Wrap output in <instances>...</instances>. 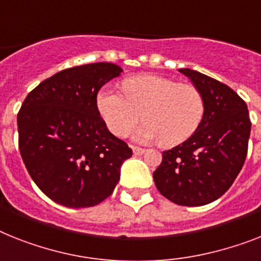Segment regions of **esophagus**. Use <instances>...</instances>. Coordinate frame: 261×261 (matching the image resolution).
I'll return each mask as SVG.
<instances>
[{"mask_svg": "<svg viewBox=\"0 0 261 261\" xmlns=\"http://www.w3.org/2000/svg\"><path fill=\"white\" fill-rule=\"evenodd\" d=\"M133 149V153L136 154V156H141V154L145 152V149L144 148H140V146H132Z\"/></svg>", "mask_w": 261, "mask_h": 261, "instance_id": "34e87169", "label": "esophagus"}]
</instances>
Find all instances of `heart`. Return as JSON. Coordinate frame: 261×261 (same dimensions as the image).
<instances>
[{"mask_svg":"<svg viewBox=\"0 0 261 261\" xmlns=\"http://www.w3.org/2000/svg\"><path fill=\"white\" fill-rule=\"evenodd\" d=\"M122 89L125 96L101 88L96 97L101 117L116 136L128 135L143 116L145 124L136 130V140L174 146L188 140L203 121L205 102L195 85L144 74L126 79Z\"/></svg>","mask_w":261,"mask_h":261,"instance_id":"1","label":"heart"}]
</instances>
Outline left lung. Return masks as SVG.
Here are the masks:
<instances>
[{
	"label": "left lung",
	"mask_w": 261,
	"mask_h": 261,
	"mask_svg": "<svg viewBox=\"0 0 261 261\" xmlns=\"http://www.w3.org/2000/svg\"><path fill=\"white\" fill-rule=\"evenodd\" d=\"M180 72L201 92L205 112L187 141L163 152L154 184L172 203L205 205L227 192L242 171L251 120L245 101L228 85L188 68Z\"/></svg>",
	"instance_id": "1"
}]
</instances>
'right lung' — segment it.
I'll list each match as a JSON object with an SVG mask.
<instances>
[{
	"mask_svg": "<svg viewBox=\"0 0 261 261\" xmlns=\"http://www.w3.org/2000/svg\"><path fill=\"white\" fill-rule=\"evenodd\" d=\"M122 69L111 62L74 66L34 88L17 116L23 164L49 199L69 208L104 201L132 149L108 130L96 97Z\"/></svg>",
	"mask_w": 261,
	"mask_h": 261,
	"instance_id": "right-lung-1",
	"label": "right lung"
}]
</instances>
